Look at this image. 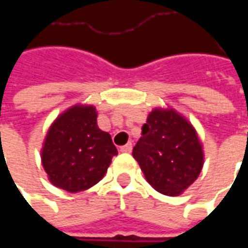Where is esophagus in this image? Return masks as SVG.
I'll use <instances>...</instances> for the list:
<instances>
[{
    "mask_svg": "<svg viewBox=\"0 0 248 248\" xmlns=\"http://www.w3.org/2000/svg\"><path fill=\"white\" fill-rule=\"evenodd\" d=\"M133 150V145H131V143H126V145L124 146H122V147H121V151H122V153H130V151Z\"/></svg>",
    "mask_w": 248,
    "mask_h": 248,
    "instance_id": "34e87169",
    "label": "esophagus"
}]
</instances>
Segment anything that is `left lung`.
Returning <instances> with one entry per match:
<instances>
[{"label":"left lung","mask_w":248,"mask_h":248,"mask_svg":"<svg viewBox=\"0 0 248 248\" xmlns=\"http://www.w3.org/2000/svg\"><path fill=\"white\" fill-rule=\"evenodd\" d=\"M145 178L156 191L179 195L201 174L203 150L191 124L172 108H154L133 149Z\"/></svg>","instance_id":"obj_1"}]
</instances>
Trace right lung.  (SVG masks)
<instances>
[{
	"mask_svg": "<svg viewBox=\"0 0 248 248\" xmlns=\"http://www.w3.org/2000/svg\"><path fill=\"white\" fill-rule=\"evenodd\" d=\"M117 154L110 134L98 127L95 108L77 105L51 124L41 158L54 186L78 192L97 185Z\"/></svg>",
	"mask_w": 248,
	"mask_h": 248,
	"instance_id": "obj_1",
	"label": "right lung"
}]
</instances>
